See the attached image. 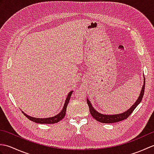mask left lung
I'll return each instance as SVG.
<instances>
[{
  "instance_id": "8db88e82",
  "label": "left lung",
  "mask_w": 154,
  "mask_h": 154,
  "mask_svg": "<svg viewBox=\"0 0 154 154\" xmlns=\"http://www.w3.org/2000/svg\"><path fill=\"white\" fill-rule=\"evenodd\" d=\"M144 90H145V78H144V81H143V85L142 88L141 93H140V96L138 98L137 100L136 101V103L133 104L132 107H130L128 110L125 111V112L120 114H113V115H112V114H110V115L107 114V115H106V114H103L97 112L96 110H94L91 102L87 99V103L88 104V105H89L90 113L91 114V116H92L94 119L97 120V121H99V122L101 123H114V122H120V121L125 120L130 115V114H132V112L134 110L136 106H138L140 103V102L142 101L143 96V93H144Z\"/></svg>"
}]
</instances>
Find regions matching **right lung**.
<instances>
[{"instance_id":"1","label":"right lung","mask_w":154,"mask_h":154,"mask_svg":"<svg viewBox=\"0 0 154 154\" xmlns=\"http://www.w3.org/2000/svg\"><path fill=\"white\" fill-rule=\"evenodd\" d=\"M72 93H73V91H71V92H69V93L68 94V95L66 98V100H65V104H64V106L63 107V109H62L61 112L58 114H57L56 116L50 117V118H45V119H38V118H34V117H32V116H28L26 114H25L24 112L23 113H24V115L26 116L29 120L33 121V122H34L35 123H39V124L57 123L58 122H60L61 120L63 119L65 116V112H66L67 106V104H68L69 102Z\"/></svg>"}]
</instances>
